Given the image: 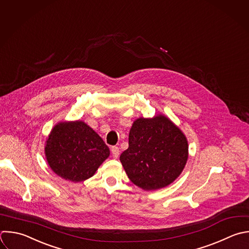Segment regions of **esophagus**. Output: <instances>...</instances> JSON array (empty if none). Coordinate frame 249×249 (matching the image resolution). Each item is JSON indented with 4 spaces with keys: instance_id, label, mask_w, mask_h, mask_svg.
Wrapping results in <instances>:
<instances>
[{
    "instance_id": "34e87169",
    "label": "esophagus",
    "mask_w": 249,
    "mask_h": 249,
    "mask_svg": "<svg viewBox=\"0 0 249 249\" xmlns=\"http://www.w3.org/2000/svg\"><path fill=\"white\" fill-rule=\"evenodd\" d=\"M111 152H112L113 157H114L115 159H117V158L119 157V154H120V149H119L118 147L114 146V147H112V148H111Z\"/></svg>"
}]
</instances>
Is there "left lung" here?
Listing matches in <instances>:
<instances>
[{
    "label": "left lung",
    "mask_w": 249,
    "mask_h": 249,
    "mask_svg": "<svg viewBox=\"0 0 249 249\" xmlns=\"http://www.w3.org/2000/svg\"><path fill=\"white\" fill-rule=\"evenodd\" d=\"M189 157L183 131L162 114L136 119L128 148L120 160L129 180L144 191L167 187L182 173Z\"/></svg>",
    "instance_id": "1"
}]
</instances>
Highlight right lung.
<instances>
[{
	"label": "right lung",
	"mask_w": 249,
	"mask_h": 249,
	"mask_svg": "<svg viewBox=\"0 0 249 249\" xmlns=\"http://www.w3.org/2000/svg\"><path fill=\"white\" fill-rule=\"evenodd\" d=\"M45 155L52 170L71 182H82L94 175L109 157L102 138L85 122L56 124L45 144Z\"/></svg>",
	"instance_id": "right-lung-1"
}]
</instances>
